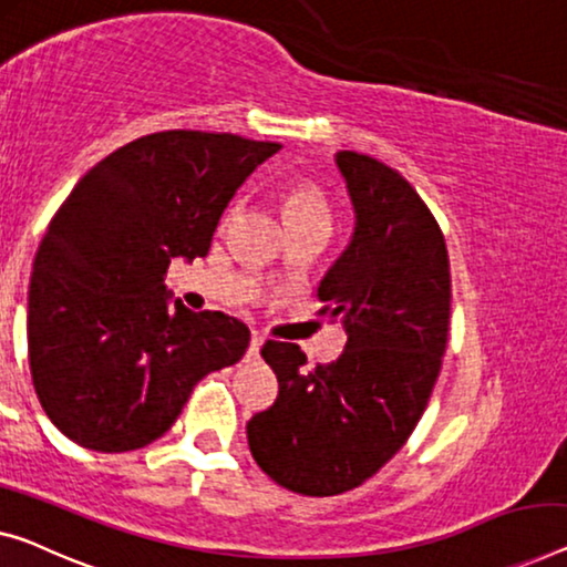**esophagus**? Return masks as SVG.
<instances>
[{"label":"esophagus","mask_w":567,"mask_h":567,"mask_svg":"<svg viewBox=\"0 0 567 567\" xmlns=\"http://www.w3.org/2000/svg\"><path fill=\"white\" fill-rule=\"evenodd\" d=\"M261 343H265V336H259V333H251V341H249V351H247V357H249V359H259Z\"/></svg>","instance_id":"34e87169"}]
</instances>
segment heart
Here are the masks:
<instances>
[{
	"mask_svg": "<svg viewBox=\"0 0 567 567\" xmlns=\"http://www.w3.org/2000/svg\"><path fill=\"white\" fill-rule=\"evenodd\" d=\"M239 208V203H234L231 214ZM285 218L287 226L295 224H328L331 226V206L323 193L316 185H298L285 200Z\"/></svg>",
	"mask_w": 567,
	"mask_h": 567,
	"instance_id": "b5f03b06",
	"label": "heart"
}]
</instances>
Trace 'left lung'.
Returning <instances> with one entry per match:
<instances>
[{
	"instance_id": "8db88e82",
	"label": "left lung",
	"mask_w": 567,
	"mask_h": 567,
	"mask_svg": "<svg viewBox=\"0 0 567 567\" xmlns=\"http://www.w3.org/2000/svg\"><path fill=\"white\" fill-rule=\"evenodd\" d=\"M333 163L353 231L318 300L349 341L318 369L295 343L267 341L261 357L280 392L247 422L259 468L306 496L351 492L408 443L441 374L451 318L445 239L412 185L359 152H336Z\"/></svg>"
}]
</instances>
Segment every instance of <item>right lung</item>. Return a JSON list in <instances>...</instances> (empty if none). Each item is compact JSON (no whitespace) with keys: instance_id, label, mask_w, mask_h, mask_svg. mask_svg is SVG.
Returning a JSON list of instances; mask_svg holds the SVG:
<instances>
[{"instance_id":"1","label":"right lung","mask_w":567,"mask_h":567,"mask_svg":"<svg viewBox=\"0 0 567 567\" xmlns=\"http://www.w3.org/2000/svg\"><path fill=\"white\" fill-rule=\"evenodd\" d=\"M280 147L157 132L75 183L42 236L28 292L32 384L73 443L124 453L157 441L198 379L244 357L249 328L173 302L165 272L173 259L208 255L234 193Z\"/></svg>"}]
</instances>
